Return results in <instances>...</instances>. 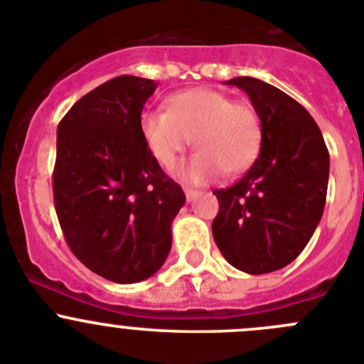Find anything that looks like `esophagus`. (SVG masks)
Instances as JSON below:
<instances>
[{
  "mask_svg": "<svg viewBox=\"0 0 364 364\" xmlns=\"http://www.w3.org/2000/svg\"><path fill=\"white\" fill-rule=\"evenodd\" d=\"M184 193H186V198H188L189 202H191V200H195L196 196H198V191H196V189H189V188H186V189H184Z\"/></svg>",
  "mask_w": 364,
  "mask_h": 364,
  "instance_id": "34e87169",
  "label": "esophagus"
}]
</instances>
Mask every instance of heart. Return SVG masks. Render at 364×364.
I'll list each match as a JSON object with an SVG mask.
<instances>
[{
	"label": "heart",
	"mask_w": 364,
	"mask_h": 364,
	"mask_svg": "<svg viewBox=\"0 0 364 364\" xmlns=\"http://www.w3.org/2000/svg\"><path fill=\"white\" fill-rule=\"evenodd\" d=\"M141 133L153 159L168 169L193 136L198 151L176 171L191 184H205L223 171L240 175L251 168L263 135L258 113L249 102L232 101L213 88L178 92L169 99L168 109H146Z\"/></svg>",
	"instance_id": "1"
}]
</instances>
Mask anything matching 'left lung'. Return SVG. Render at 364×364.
<instances>
[{"instance_id": "1", "label": "left lung", "mask_w": 364, "mask_h": 364, "mask_svg": "<svg viewBox=\"0 0 364 364\" xmlns=\"http://www.w3.org/2000/svg\"><path fill=\"white\" fill-rule=\"evenodd\" d=\"M242 88L262 122V149L245 175L216 189L213 238L238 271L265 274L294 262L323 216L328 149L298 101L255 77L225 81Z\"/></svg>"}]
</instances>
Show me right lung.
<instances>
[{
	"label": "right lung",
	"mask_w": 364,
	"mask_h": 364,
	"mask_svg": "<svg viewBox=\"0 0 364 364\" xmlns=\"http://www.w3.org/2000/svg\"><path fill=\"white\" fill-rule=\"evenodd\" d=\"M151 79L121 75L97 86L58 126L52 188L70 251L115 283L149 278L171 249L186 195L149 153L141 113Z\"/></svg>",
	"instance_id": "obj_1"
}]
</instances>
